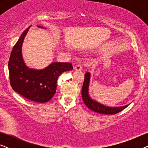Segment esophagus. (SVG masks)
<instances>
[{"mask_svg": "<svg viewBox=\"0 0 148 148\" xmlns=\"http://www.w3.org/2000/svg\"><path fill=\"white\" fill-rule=\"evenodd\" d=\"M74 70L75 71H82V66L81 64H77V65L74 66Z\"/></svg>", "mask_w": 148, "mask_h": 148, "instance_id": "34e87169", "label": "esophagus"}]
</instances>
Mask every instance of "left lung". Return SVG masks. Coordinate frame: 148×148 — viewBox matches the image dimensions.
Segmentation results:
<instances>
[{
    "label": "left lung",
    "mask_w": 148,
    "mask_h": 148,
    "mask_svg": "<svg viewBox=\"0 0 148 148\" xmlns=\"http://www.w3.org/2000/svg\"><path fill=\"white\" fill-rule=\"evenodd\" d=\"M91 74L90 73L87 72L85 74V79L84 84H83L82 90V98L84 100L85 104L88 106L90 110L94 112L100 113V114H115L116 113L120 112L127 108L129 104L125 105L123 106H118V107H110L101 104L97 102V101L93 100L91 98L90 94H89V86H90Z\"/></svg>",
    "instance_id": "left-lung-1"
}]
</instances>
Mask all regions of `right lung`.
<instances>
[{
    "label": "right lung",
    "instance_id": "1",
    "mask_svg": "<svg viewBox=\"0 0 148 148\" xmlns=\"http://www.w3.org/2000/svg\"><path fill=\"white\" fill-rule=\"evenodd\" d=\"M30 27L22 33L11 51L8 64L10 84L12 88L24 98L45 103L55 94L56 82L60 75L72 70L73 66L69 62H55L42 69L28 67L22 55V44ZM38 27L45 29L39 25Z\"/></svg>",
    "mask_w": 148,
    "mask_h": 148
}]
</instances>
